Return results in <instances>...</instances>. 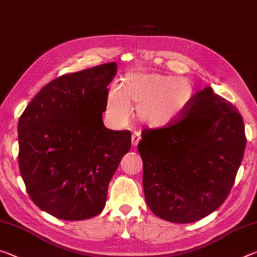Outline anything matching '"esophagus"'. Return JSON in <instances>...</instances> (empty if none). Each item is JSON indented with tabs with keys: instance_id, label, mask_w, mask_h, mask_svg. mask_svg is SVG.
I'll return each mask as SVG.
<instances>
[{
	"instance_id": "1",
	"label": "esophagus",
	"mask_w": 257,
	"mask_h": 257,
	"mask_svg": "<svg viewBox=\"0 0 257 257\" xmlns=\"http://www.w3.org/2000/svg\"><path fill=\"white\" fill-rule=\"evenodd\" d=\"M132 141H133V146L136 147V146L138 145L139 141H141V134H139L138 132L133 133V135H132Z\"/></svg>"
}]
</instances>
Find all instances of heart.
I'll return each mask as SVG.
<instances>
[{
    "mask_svg": "<svg viewBox=\"0 0 257 257\" xmlns=\"http://www.w3.org/2000/svg\"><path fill=\"white\" fill-rule=\"evenodd\" d=\"M195 87L189 79L161 73L129 72L121 86L107 90L106 113L114 122L127 121L132 107L138 119L151 127L170 124L190 106Z\"/></svg>",
    "mask_w": 257,
    "mask_h": 257,
    "instance_id": "heart-1",
    "label": "heart"
}]
</instances>
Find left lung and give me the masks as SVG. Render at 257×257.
<instances>
[{
	"instance_id": "obj_1",
	"label": "left lung",
	"mask_w": 257,
	"mask_h": 257,
	"mask_svg": "<svg viewBox=\"0 0 257 257\" xmlns=\"http://www.w3.org/2000/svg\"><path fill=\"white\" fill-rule=\"evenodd\" d=\"M245 146V125L236 106L211 87L195 93L179 119L142 132L138 152L151 211L173 223L211 214L228 197Z\"/></svg>"
}]
</instances>
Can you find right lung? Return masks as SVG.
<instances>
[{"mask_svg":"<svg viewBox=\"0 0 257 257\" xmlns=\"http://www.w3.org/2000/svg\"><path fill=\"white\" fill-rule=\"evenodd\" d=\"M111 62L63 75L43 87L20 115L19 169L29 197L61 220L98 215L107 187L132 146L129 130L104 127Z\"/></svg>","mask_w":257,"mask_h":257,"instance_id":"obj_1","label":"right lung"}]
</instances>
